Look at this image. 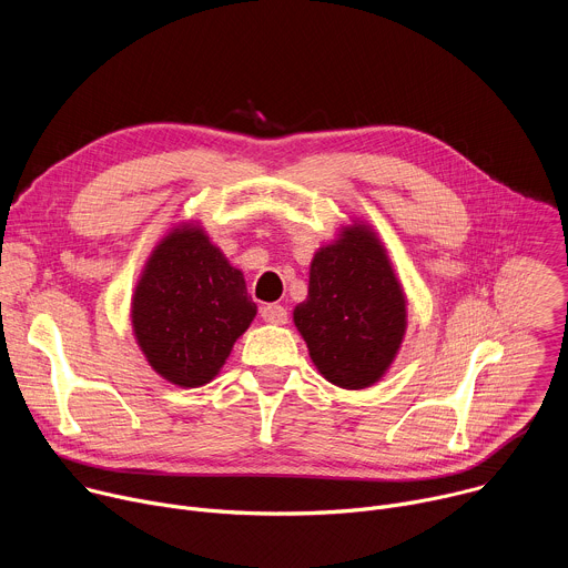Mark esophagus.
<instances>
[{
	"label": "esophagus",
	"mask_w": 568,
	"mask_h": 568,
	"mask_svg": "<svg viewBox=\"0 0 568 568\" xmlns=\"http://www.w3.org/2000/svg\"><path fill=\"white\" fill-rule=\"evenodd\" d=\"M261 316L267 323H274V326H283L287 323V310L281 303H267L261 307Z\"/></svg>",
	"instance_id": "esophagus-1"
}]
</instances>
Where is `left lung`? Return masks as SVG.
<instances>
[{
  "mask_svg": "<svg viewBox=\"0 0 568 568\" xmlns=\"http://www.w3.org/2000/svg\"><path fill=\"white\" fill-rule=\"evenodd\" d=\"M294 326L328 382L357 390L386 373L407 331V298L371 226L355 222L314 254Z\"/></svg>",
  "mask_w": 568,
  "mask_h": 568,
  "instance_id": "1",
  "label": "left lung"
}]
</instances>
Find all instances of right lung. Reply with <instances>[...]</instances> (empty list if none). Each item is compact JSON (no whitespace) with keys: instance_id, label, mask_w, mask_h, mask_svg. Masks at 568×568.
<instances>
[{"instance_id":"add662e5","label":"right lung","mask_w":568,"mask_h":568,"mask_svg":"<svg viewBox=\"0 0 568 568\" xmlns=\"http://www.w3.org/2000/svg\"><path fill=\"white\" fill-rule=\"evenodd\" d=\"M254 316L242 272L193 224L159 242L132 296L134 337L148 364L184 388L220 373Z\"/></svg>"}]
</instances>
